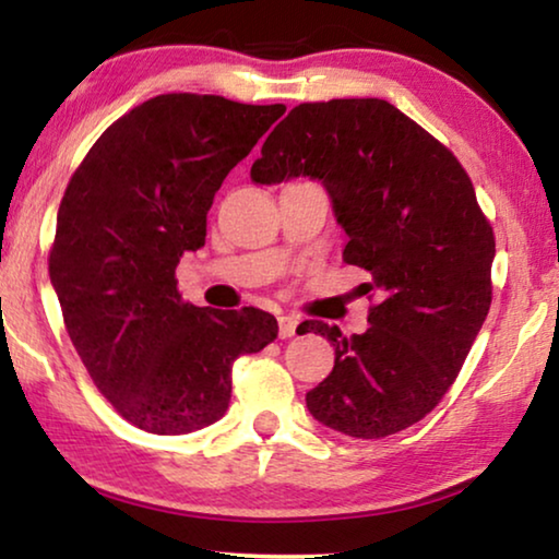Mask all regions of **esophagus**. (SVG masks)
I'll use <instances>...</instances> for the list:
<instances>
[{"label": "esophagus", "instance_id": "34e87169", "mask_svg": "<svg viewBox=\"0 0 559 559\" xmlns=\"http://www.w3.org/2000/svg\"><path fill=\"white\" fill-rule=\"evenodd\" d=\"M296 326H298V319L294 317V313H283V317H278L281 340H290V336L296 334Z\"/></svg>", "mask_w": 559, "mask_h": 559}]
</instances>
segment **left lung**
Wrapping results in <instances>:
<instances>
[{
    "instance_id": "obj_1",
    "label": "left lung",
    "mask_w": 559,
    "mask_h": 559,
    "mask_svg": "<svg viewBox=\"0 0 559 559\" xmlns=\"http://www.w3.org/2000/svg\"><path fill=\"white\" fill-rule=\"evenodd\" d=\"M311 177L347 233L344 263L369 271L365 334L309 321L334 369L306 392L313 418L352 438H384L443 400L491 306V223L474 185L423 126L380 98L301 104L269 133L258 185Z\"/></svg>"
}]
</instances>
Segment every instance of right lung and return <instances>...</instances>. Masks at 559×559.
<instances>
[{
  "label": "right lung",
  "instance_id": "add662e5",
  "mask_svg": "<svg viewBox=\"0 0 559 559\" xmlns=\"http://www.w3.org/2000/svg\"><path fill=\"white\" fill-rule=\"evenodd\" d=\"M283 111L198 93L148 98L100 133L62 194L50 248L62 321L100 395L146 433L223 418L233 361L278 336L269 311L185 301L175 271L204 246L227 171Z\"/></svg>",
  "mask_w": 559,
  "mask_h": 559
}]
</instances>
